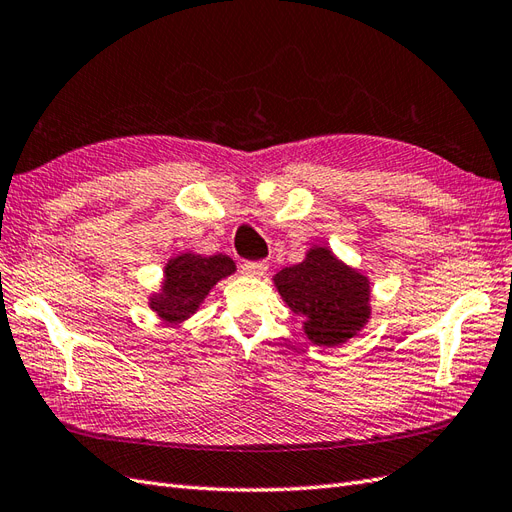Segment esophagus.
Returning <instances> with one entry per match:
<instances>
[{
	"instance_id": "1",
	"label": "esophagus",
	"mask_w": 512,
	"mask_h": 512,
	"mask_svg": "<svg viewBox=\"0 0 512 512\" xmlns=\"http://www.w3.org/2000/svg\"><path fill=\"white\" fill-rule=\"evenodd\" d=\"M268 270V266L264 264V261H246V264H242V272L246 274V277H264Z\"/></svg>"
}]
</instances>
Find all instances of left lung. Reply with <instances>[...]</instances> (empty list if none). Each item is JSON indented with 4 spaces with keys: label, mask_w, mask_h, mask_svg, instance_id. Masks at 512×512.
<instances>
[{
    "label": "left lung",
    "mask_w": 512,
    "mask_h": 512,
    "mask_svg": "<svg viewBox=\"0 0 512 512\" xmlns=\"http://www.w3.org/2000/svg\"><path fill=\"white\" fill-rule=\"evenodd\" d=\"M274 285L318 346L344 344L370 318L368 277L342 264L326 246H313L305 261L283 268Z\"/></svg>",
    "instance_id": "8db88e82"
}]
</instances>
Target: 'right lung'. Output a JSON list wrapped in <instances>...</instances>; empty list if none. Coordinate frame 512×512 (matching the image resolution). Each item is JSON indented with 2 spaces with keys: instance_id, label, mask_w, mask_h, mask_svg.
Wrapping results in <instances>:
<instances>
[{
  "instance_id": "obj_1",
  "label": "right lung",
  "mask_w": 512,
  "mask_h": 512,
  "mask_svg": "<svg viewBox=\"0 0 512 512\" xmlns=\"http://www.w3.org/2000/svg\"><path fill=\"white\" fill-rule=\"evenodd\" d=\"M231 272L235 264L227 255H177L166 264L162 292L153 294L149 305L162 320L177 324L190 318L209 290Z\"/></svg>"
}]
</instances>
